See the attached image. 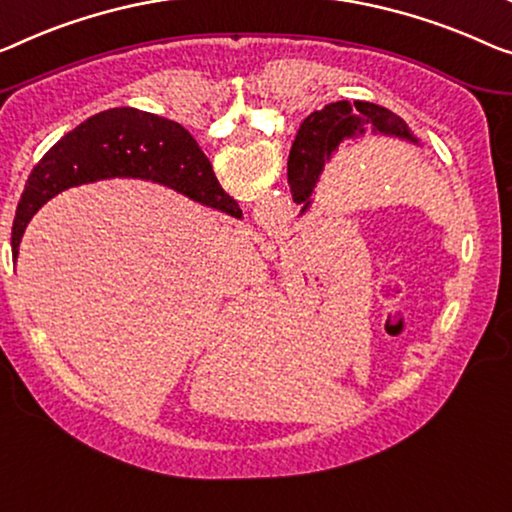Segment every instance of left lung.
Returning <instances> with one entry per match:
<instances>
[{
    "instance_id": "8db88e82",
    "label": "left lung",
    "mask_w": 512,
    "mask_h": 512,
    "mask_svg": "<svg viewBox=\"0 0 512 512\" xmlns=\"http://www.w3.org/2000/svg\"><path fill=\"white\" fill-rule=\"evenodd\" d=\"M363 121L375 126L379 133H388L416 142V137L411 135L409 126L404 124V119L375 103L338 101L326 105L324 110L312 112L301 126L303 133L299 131L301 135H296L299 144L294 142L292 147L294 154L299 156L296 167H292L294 163L289 160V186H292L296 204L308 202L312 188H315V183L319 179V172H322L324 167V160L331 156V151L338 147L345 137L354 135V131L363 124Z\"/></svg>"
}]
</instances>
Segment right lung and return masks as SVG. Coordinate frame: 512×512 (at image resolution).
<instances>
[{
  "mask_svg": "<svg viewBox=\"0 0 512 512\" xmlns=\"http://www.w3.org/2000/svg\"><path fill=\"white\" fill-rule=\"evenodd\" d=\"M110 177L170 183L197 202L232 213L230 195L186 128L151 112L112 108L73 128L38 160L15 213L13 262L27 223L50 197L71 186Z\"/></svg>",
  "mask_w": 512,
  "mask_h": 512,
  "instance_id": "add662e5",
  "label": "right lung"
}]
</instances>
